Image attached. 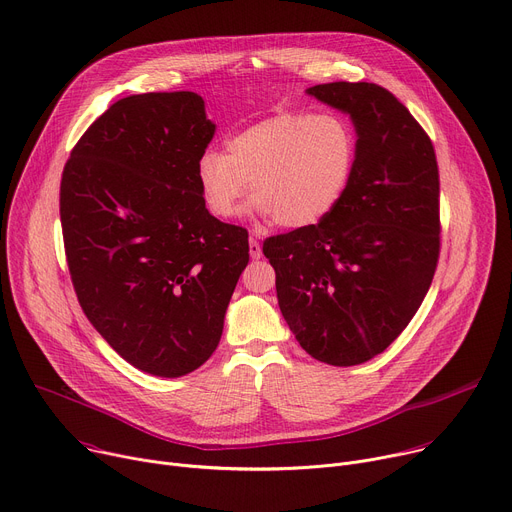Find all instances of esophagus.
Segmentation results:
<instances>
[{"label": "esophagus", "mask_w": 512, "mask_h": 512, "mask_svg": "<svg viewBox=\"0 0 512 512\" xmlns=\"http://www.w3.org/2000/svg\"><path fill=\"white\" fill-rule=\"evenodd\" d=\"M249 255H251V259H261V245L253 237L249 239Z\"/></svg>", "instance_id": "1"}]
</instances>
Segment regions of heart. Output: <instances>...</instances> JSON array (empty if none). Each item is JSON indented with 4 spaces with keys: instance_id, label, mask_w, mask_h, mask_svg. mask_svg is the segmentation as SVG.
I'll list each match as a JSON object with an SVG mask.
<instances>
[{
    "instance_id": "heart-1",
    "label": "heart",
    "mask_w": 512,
    "mask_h": 512,
    "mask_svg": "<svg viewBox=\"0 0 512 512\" xmlns=\"http://www.w3.org/2000/svg\"><path fill=\"white\" fill-rule=\"evenodd\" d=\"M355 165V136L337 114L284 112L259 120L208 149L196 165L206 210L235 218L247 198L261 218L300 230L327 218L343 198Z\"/></svg>"
}]
</instances>
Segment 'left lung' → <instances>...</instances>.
Returning <instances> with one entry per match:
<instances>
[{
  "mask_svg": "<svg viewBox=\"0 0 512 512\" xmlns=\"http://www.w3.org/2000/svg\"><path fill=\"white\" fill-rule=\"evenodd\" d=\"M306 94L353 122L355 165L335 210L263 243L300 347L349 367L382 353L423 304L439 259V169L427 132L376 83Z\"/></svg>",
  "mask_w": 512,
  "mask_h": 512,
  "instance_id": "1",
  "label": "left lung"
}]
</instances>
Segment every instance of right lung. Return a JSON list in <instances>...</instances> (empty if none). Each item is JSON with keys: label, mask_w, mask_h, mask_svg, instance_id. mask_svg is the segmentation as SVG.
I'll use <instances>...</instances> for the list:
<instances>
[{"label": "right lung", "mask_w": 512, "mask_h": 512, "mask_svg": "<svg viewBox=\"0 0 512 512\" xmlns=\"http://www.w3.org/2000/svg\"><path fill=\"white\" fill-rule=\"evenodd\" d=\"M194 91L112 104L71 151L61 224L77 300L106 343L159 378L216 351L249 235L214 218L196 165L214 136Z\"/></svg>", "instance_id": "add662e5"}]
</instances>
